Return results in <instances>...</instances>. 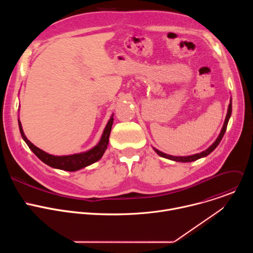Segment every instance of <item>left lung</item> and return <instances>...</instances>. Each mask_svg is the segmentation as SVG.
Returning <instances> with one entry per match:
<instances>
[{"instance_id":"8db88e82","label":"left lung","mask_w":253,"mask_h":253,"mask_svg":"<svg viewBox=\"0 0 253 253\" xmlns=\"http://www.w3.org/2000/svg\"><path fill=\"white\" fill-rule=\"evenodd\" d=\"M231 101H232V100L230 99V103H229L228 110H227V115H226V118H225L223 127H222V129H221V132H220L218 138L216 139L215 142L212 144V145H211L208 149H206L205 151H203V152H201V153L194 154V155H190V156H171V155H168V154H165V153L159 151L158 149H155V148H153V149L155 150V152H156L159 156L164 157V158H167V159H170V160H173V161H176V162H192V161H195V160H197V159H200V158H202V157H205V156L209 155L216 147L218 146V144L220 143V141H221V139H222V137H223V135H224V133H225V131H226L227 124H228V121H229V118H230L231 112H232V102H231Z\"/></svg>"}]
</instances>
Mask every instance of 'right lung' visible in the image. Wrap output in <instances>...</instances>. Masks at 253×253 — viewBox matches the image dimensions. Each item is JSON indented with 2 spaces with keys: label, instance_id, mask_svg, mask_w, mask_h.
Masks as SVG:
<instances>
[{
  "label": "right lung",
  "instance_id": "1",
  "mask_svg": "<svg viewBox=\"0 0 253 253\" xmlns=\"http://www.w3.org/2000/svg\"><path fill=\"white\" fill-rule=\"evenodd\" d=\"M18 122H19V128H20V132H21L23 139L27 143L29 148L41 161H43L45 164H47L53 168H57V169L65 170V171H76V170L85 168L86 166H89V165L97 162L103 156L104 152L107 149L108 143H109V136H110V132H111L112 124H113V115L111 116L110 120L108 121V123L104 129V132L102 134L100 142L94 148L90 149L87 152L73 154V155H67V156H54V155L46 153L45 151L39 149L38 147H36L34 144L31 143L25 136L20 120H18Z\"/></svg>",
  "mask_w": 253,
  "mask_h": 253
}]
</instances>
